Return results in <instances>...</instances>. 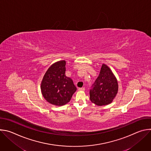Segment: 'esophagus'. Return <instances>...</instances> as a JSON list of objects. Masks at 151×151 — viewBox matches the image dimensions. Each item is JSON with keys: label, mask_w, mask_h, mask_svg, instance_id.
Segmentation results:
<instances>
[{"label": "esophagus", "mask_w": 151, "mask_h": 151, "mask_svg": "<svg viewBox=\"0 0 151 151\" xmlns=\"http://www.w3.org/2000/svg\"><path fill=\"white\" fill-rule=\"evenodd\" d=\"M85 88L84 87H82V88H78V90L79 91H85Z\"/></svg>", "instance_id": "esophagus-1"}]
</instances>
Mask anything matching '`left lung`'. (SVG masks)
<instances>
[{
	"label": "left lung",
	"instance_id": "1",
	"mask_svg": "<svg viewBox=\"0 0 151 151\" xmlns=\"http://www.w3.org/2000/svg\"><path fill=\"white\" fill-rule=\"evenodd\" d=\"M118 90L116 77L110 68L103 64L99 75L90 91V100L97 106L109 104L116 97Z\"/></svg>",
	"mask_w": 151,
	"mask_h": 151
}]
</instances>
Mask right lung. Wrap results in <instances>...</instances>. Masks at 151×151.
I'll return each mask as SVG.
<instances>
[{"label": "right lung", "instance_id": "obj_1", "mask_svg": "<svg viewBox=\"0 0 151 151\" xmlns=\"http://www.w3.org/2000/svg\"><path fill=\"white\" fill-rule=\"evenodd\" d=\"M65 72L66 61H59L52 64L42 79L40 86L42 96L52 104H66L76 91L72 79L66 76Z\"/></svg>", "mask_w": 151, "mask_h": 151}]
</instances>
